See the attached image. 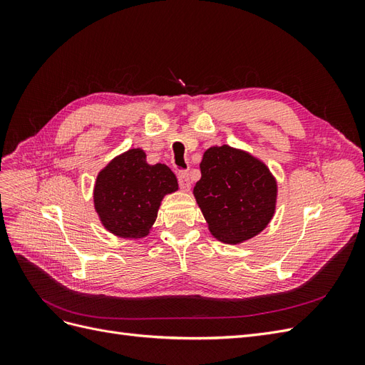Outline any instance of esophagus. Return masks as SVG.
Segmentation results:
<instances>
[{
    "mask_svg": "<svg viewBox=\"0 0 365 365\" xmlns=\"http://www.w3.org/2000/svg\"><path fill=\"white\" fill-rule=\"evenodd\" d=\"M178 182H180V187L182 190H190V175H189V172H185V170H181V172H178Z\"/></svg>",
    "mask_w": 365,
    "mask_h": 365,
    "instance_id": "34e87169",
    "label": "esophagus"
}]
</instances>
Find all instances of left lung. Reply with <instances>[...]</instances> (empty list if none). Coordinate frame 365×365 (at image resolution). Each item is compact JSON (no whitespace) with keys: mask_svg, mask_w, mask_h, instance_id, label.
<instances>
[{"mask_svg":"<svg viewBox=\"0 0 365 365\" xmlns=\"http://www.w3.org/2000/svg\"><path fill=\"white\" fill-rule=\"evenodd\" d=\"M193 195L212 235L227 244H240L268 225L277 184L263 163L224 145L205 150Z\"/></svg>","mask_w":365,"mask_h":365,"instance_id":"obj_1","label":"left lung"}]
</instances>
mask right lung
<instances>
[{"mask_svg":"<svg viewBox=\"0 0 365 365\" xmlns=\"http://www.w3.org/2000/svg\"><path fill=\"white\" fill-rule=\"evenodd\" d=\"M175 190L178 181L168 165H150L141 149H129L98 173L94 207L103 227L115 236L145 237L164 195Z\"/></svg>","mask_w":365,"mask_h":365,"instance_id":"1","label":"right lung"}]
</instances>
